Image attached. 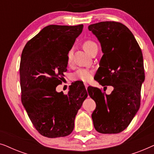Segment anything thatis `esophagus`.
I'll list each match as a JSON object with an SVG mask.
<instances>
[{
    "label": "esophagus",
    "instance_id": "obj_1",
    "mask_svg": "<svg viewBox=\"0 0 154 154\" xmlns=\"http://www.w3.org/2000/svg\"><path fill=\"white\" fill-rule=\"evenodd\" d=\"M84 85H85V87L86 89H87L88 87V84H87V83H84Z\"/></svg>",
    "mask_w": 154,
    "mask_h": 154
}]
</instances>
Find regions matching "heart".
<instances>
[{"mask_svg": "<svg viewBox=\"0 0 154 154\" xmlns=\"http://www.w3.org/2000/svg\"><path fill=\"white\" fill-rule=\"evenodd\" d=\"M97 47V44L92 41H86L83 43V48L88 54L92 51L94 48ZM73 51L72 50H69L67 54V62L70 64L72 60ZM92 73L91 71L86 69H80L77 70L71 75V79L73 81H88L91 79Z\"/></svg>", "mask_w": 154, "mask_h": 154, "instance_id": "1", "label": "heart"}]
</instances>
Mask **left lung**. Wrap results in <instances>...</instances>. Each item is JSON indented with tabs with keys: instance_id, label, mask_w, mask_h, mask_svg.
I'll list each match as a JSON object with an SVG mask.
<instances>
[{
	"instance_id": "obj_1",
	"label": "left lung",
	"mask_w": 154,
	"mask_h": 154,
	"mask_svg": "<svg viewBox=\"0 0 154 154\" xmlns=\"http://www.w3.org/2000/svg\"><path fill=\"white\" fill-rule=\"evenodd\" d=\"M100 43L103 55L95 80L111 85L110 94L88 87L96 103L92 114L94 127L102 134H116L131 123L140 106L141 88L145 79L142 50L130 29L121 23L102 22L88 26Z\"/></svg>"
}]
</instances>
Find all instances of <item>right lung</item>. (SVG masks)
<instances>
[{
	"mask_svg": "<svg viewBox=\"0 0 154 154\" xmlns=\"http://www.w3.org/2000/svg\"><path fill=\"white\" fill-rule=\"evenodd\" d=\"M83 25H49L26 44L20 68L22 102L38 132L49 138L65 137L74 128L78 111L87 98L83 83L75 82L67 94L56 87L67 71V54Z\"/></svg>",
	"mask_w": 154,
	"mask_h": 154,
	"instance_id": "obj_1",
	"label": "right lung"
}]
</instances>
